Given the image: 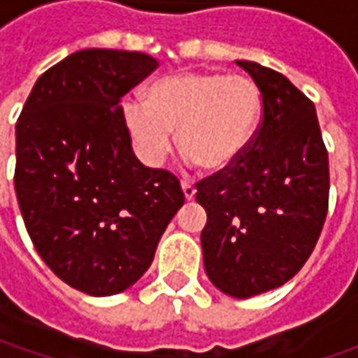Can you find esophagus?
<instances>
[{
  "label": "esophagus",
  "mask_w": 358,
  "mask_h": 358,
  "mask_svg": "<svg viewBox=\"0 0 358 358\" xmlns=\"http://www.w3.org/2000/svg\"><path fill=\"white\" fill-rule=\"evenodd\" d=\"M181 189H183V195H185V199L187 201H191L193 199V197H195V193H197V191H195V187L191 185V183H181Z\"/></svg>",
  "instance_id": "obj_1"
}]
</instances>
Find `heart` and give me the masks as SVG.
<instances>
[{
    "label": "heart",
    "instance_id": "heart-1",
    "mask_svg": "<svg viewBox=\"0 0 358 358\" xmlns=\"http://www.w3.org/2000/svg\"><path fill=\"white\" fill-rule=\"evenodd\" d=\"M261 93L253 79L197 71L153 83L145 101L123 105V127L135 155L159 167L177 145L203 171L235 165L253 139L261 119Z\"/></svg>",
    "mask_w": 358,
    "mask_h": 358
}]
</instances>
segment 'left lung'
I'll return each mask as SVG.
<instances>
[{
  "label": "left lung",
  "mask_w": 358,
  "mask_h": 358,
  "mask_svg": "<svg viewBox=\"0 0 358 358\" xmlns=\"http://www.w3.org/2000/svg\"><path fill=\"white\" fill-rule=\"evenodd\" d=\"M263 97V119L235 165L197 183L207 277L235 299L293 279L321 235L329 207V155L317 111L281 73L237 62Z\"/></svg>",
  "instance_id": "1"
}]
</instances>
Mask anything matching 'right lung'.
<instances>
[{"label": "right lung", "mask_w": 358, "mask_h": 358, "mask_svg": "<svg viewBox=\"0 0 358 358\" xmlns=\"http://www.w3.org/2000/svg\"><path fill=\"white\" fill-rule=\"evenodd\" d=\"M159 67L139 51L81 49L35 81L15 125V193L39 257L91 296L149 268L185 203L177 177L135 157L121 97Z\"/></svg>", "instance_id": "1"}]
</instances>
